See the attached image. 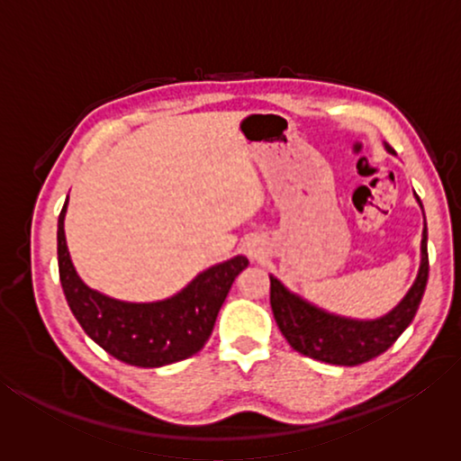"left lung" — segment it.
Instances as JSON below:
<instances>
[{
    "label": "left lung",
    "instance_id": "1",
    "mask_svg": "<svg viewBox=\"0 0 461 461\" xmlns=\"http://www.w3.org/2000/svg\"><path fill=\"white\" fill-rule=\"evenodd\" d=\"M386 152L394 154L384 144ZM420 205V199L415 194ZM425 215V213H423ZM429 276L427 258V221L420 240V264L407 294L382 317L354 319L325 311L293 293L280 280L270 275V305L280 333L296 352L319 362L335 366H357L380 356L401 338L411 325L423 299Z\"/></svg>",
    "mask_w": 461,
    "mask_h": 461
}]
</instances>
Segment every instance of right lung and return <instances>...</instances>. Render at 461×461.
I'll return each instance as SVG.
<instances>
[{
  "label": "right lung",
  "mask_w": 461,
  "mask_h": 461,
  "mask_svg": "<svg viewBox=\"0 0 461 461\" xmlns=\"http://www.w3.org/2000/svg\"><path fill=\"white\" fill-rule=\"evenodd\" d=\"M67 205L68 197L59 215V272L68 307L85 333L109 356L140 368H160L197 354L213 331L233 280L248 267L246 256L213 264L167 299L120 301L85 285L77 272L65 236Z\"/></svg>",
  "instance_id": "obj_1"
}]
</instances>
